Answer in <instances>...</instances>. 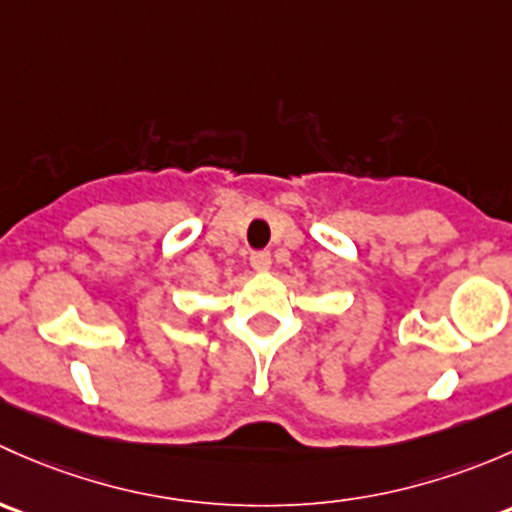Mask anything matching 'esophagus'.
Segmentation results:
<instances>
[{
    "label": "esophagus",
    "mask_w": 512,
    "mask_h": 512,
    "mask_svg": "<svg viewBox=\"0 0 512 512\" xmlns=\"http://www.w3.org/2000/svg\"><path fill=\"white\" fill-rule=\"evenodd\" d=\"M251 268H254L256 273H266L268 268H271V256H268L266 251H261V254H254V256H251Z\"/></svg>",
    "instance_id": "1"
}]
</instances>
